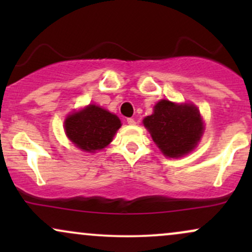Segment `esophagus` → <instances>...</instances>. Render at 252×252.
I'll return each mask as SVG.
<instances>
[{
  "instance_id": "obj_1",
  "label": "esophagus",
  "mask_w": 252,
  "mask_h": 252,
  "mask_svg": "<svg viewBox=\"0 0 252 252\" xmlns=\"http://www.w3.org/2000/svg\"><path fill=\"white\" fill-rule=\"evenodd\" d=\"M126 122H128L129 126H135V124H136L134 118H128V120H126Z\"/></svg>"
}]
</instances>
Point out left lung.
Wrapping results in <instances>:
<instances>
[{
  "label": "left lung",
  "mask_w": 252,
  "mask_h": 252,
  "mask_svg": "<svg viewBox=\"0 0 252 252\" xmlns=\"http://www.w3.org/2000/svg\"><path fill=\"white\" fill-rule=\"evenodd\" d=\"M153 141L167 158H181L195 148L204 132L200 112L193 104L161 99L143 120Z\"/></svg>",
  "instance_id": "obj_1"
}]
</instances>
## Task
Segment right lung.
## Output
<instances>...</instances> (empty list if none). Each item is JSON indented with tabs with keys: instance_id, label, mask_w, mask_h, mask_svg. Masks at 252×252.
I'll return each instance as SVG.
<instances>
[{
	"instance_id": "1",
	"label": "right lung",
	"mask_w": 252,
	"mask_h": 252,
	"mask_svg": "<svg viewBox=\"0 0 252 252\" xmlns=\"http://www.w3.org/2000/svg\"><path fill=\"white\" fill-rule=\"evenodd\" d=\"M121 126L116 115L94 104L68 115L63 122L68 140L79 149L89 153L105 148Z\"/></svg>"
}]
</instances>
